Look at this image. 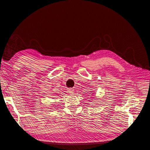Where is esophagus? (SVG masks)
Masks as SVG:
<instances>
[{
    "instance_id": "1",
    "label": "esophagus",
    "mask_w": 150,
    "mask_h": 150,
    "mask_svg": "<svg viewBox=\"0 0 150 150\" xmlns=\"http://www.w3.org/2000/svg\"><path fill=\"white\" fill-rule=\"evenodd\" d=\"M67 91H68V93H69V94H73L74 91V89L72 88H70L68 89Z\"/></svg>"
}]
</instances>
